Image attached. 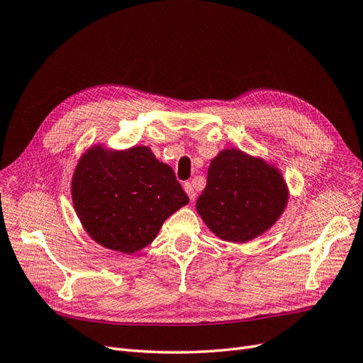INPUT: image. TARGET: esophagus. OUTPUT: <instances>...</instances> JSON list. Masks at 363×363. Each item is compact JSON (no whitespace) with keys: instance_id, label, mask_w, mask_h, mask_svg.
<instances>
[{"instance_id":"obj_1","label":"esophagus","mask_w":363,"mask_h":363,"mask_svg":"<svg viewBox=\"0 0 363 363\" xmlns=\"http://www.w3.org/2000/svg\"><path fill=\"white\" fill-rule=\"evenodd\" d=\"M184 190H185V193L189 194V197H190V200L193 202V200L196 199V191H194V186L190 184V182H185L184 184Z\"/></svg>"}]
</instances>
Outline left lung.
I'll list each match as a JSON object with an SVG mask.
<instances>
[{"instance_id":"obj_1","label":"left lung","mask_w":363,"mask_h":363,"mask_svg":"<svg viewBox=\"0 0 363 363\" xmlns=\"http://www.w3.org/2000/svg\"><path fill=\"white\" fill-rule=\"evenodd\" d=\"M287 200V184L275 166L233 147L211 161L196 209L213 235L244 244L271 229Z\"/></svg>"}]
</instances>
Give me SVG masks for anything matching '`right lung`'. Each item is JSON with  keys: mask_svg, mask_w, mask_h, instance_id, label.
I'll use <instances>...</instances> for the list:
<instances>
[{"mask_svg": "<svg viewBox=\"0 0 363 363\" xmlns=\"http://www.w3.org/2000/svg\"><path fill=\"white\" fill-rule=\"evenodd\" d=\"M72 199L86 233L104 248L133 254L190 202L170 166L147 146L125 151L91 146L72 179Z\"/></svg>", "mask_w": 363, "mask_h": 363, "instance_id": "1", "label": "right lung"}]
</instances>
